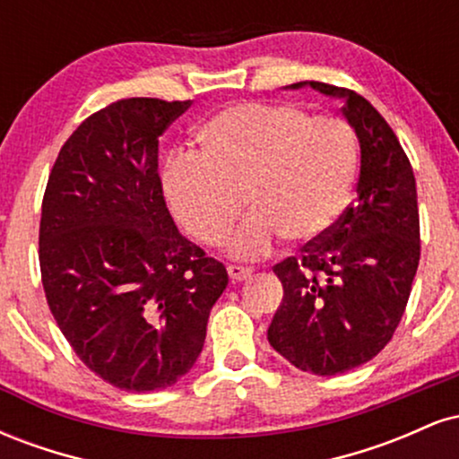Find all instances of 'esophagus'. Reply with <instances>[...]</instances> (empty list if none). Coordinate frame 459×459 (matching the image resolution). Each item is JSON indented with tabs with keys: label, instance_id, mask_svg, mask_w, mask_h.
I'll list each match as a JSON object with an SVG mask.
<instances>
[{
	"label": "esophagus",
	"instance_id": "esophagus-1",
	"mask_svg": "<svg viewBox=\"0 0 459 459\" xmlns=\"http://www.w3.org/2000/svg\"><path fill=\"white\" fill-rule=\"evenodd\" d=\"M226 270H229V276L233 278V281H246V278L252 273V267H246V265H229Z\"/></svg>",
	"mask_w": 459,
	"mask_h": 459
}]
</instances>
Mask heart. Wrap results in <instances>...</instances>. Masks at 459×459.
Segmentation results:
<instances>
[{
    "mask_svg": "<svg viewBox=\"0 0 459 459\" xmlns=\"http://www.w3.org/2000/svg\"><path fill=\"white\" fill-rule=\"evenodd\" d=\"M196 152L172 157L161 175L168 204L194 239L233 255L265 252L276 237L317 239L339 222L358 175V138L339 116H310L289 103H235L198 125Z\"/></svg>",
    "mask_w": 459,
    "mask_h": 459,
    "instance_id": "obj_1",
    "label": "heart"
}]
</instances>
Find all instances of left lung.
I'll use <instances>...</instances> for the list:
<instances>
[{
  "mask_svg": "<svg viewBox=\"0 0 459 459\" xmlns=\"http://www.w3.org/2000/svg\"><path fill=\"white\" fill-rule=\"evenodd\" d=\"M343 99L360 142L356 198L299 256L273 265L282 304L267 341L293 367L339 376L371 360L393 339L420 259L412 166L391 125L365 97L324 82H299Z\"/></svg>",
  "mask_w": 459,
  "mask_h": 459,
  "instance_id": "8db88e82",
  "label": "left lung"
}]
</instances>
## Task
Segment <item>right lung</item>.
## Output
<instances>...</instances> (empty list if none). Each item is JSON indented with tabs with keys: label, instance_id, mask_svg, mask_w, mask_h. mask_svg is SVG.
Wrapping results in <instances>:
<instances>
[{
	"label": "right lung",
	"instance_id": "1",
	"mask_svg": "<svg viewBox=\"0 0 459 459\" xmlns=\"http://www.w3.org/2000/svg\"><path fill=\"white\" fill-rule=\"evenodd\" d=\"M192 101L120 99L65 142L43 196L47 304L91 371L151 393L194 367L226 267L178 233L157 172L160 135Z\"/></svg>",
	"mask_w": 459,
	"mask_h": 459
}]
</instances>
